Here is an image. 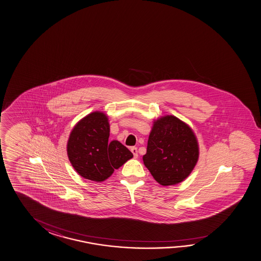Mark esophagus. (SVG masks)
I'll return each mask as SVG.
<instances>
[{"mask_svg":"<svg viewBox=\"0 0 261 261\" xmlns=\"http://www.w3.org/2000/svg\"><path fill=\"white\" fill-rule=\"evenodd\" d=\"M130 149H131V152L133 153L134 158H138V148H136V147H132V148H130Z\"/></svg>","mask_w":261,"mask_h":261,"instance_id":"1","label":"esophagus"}]
</instances>
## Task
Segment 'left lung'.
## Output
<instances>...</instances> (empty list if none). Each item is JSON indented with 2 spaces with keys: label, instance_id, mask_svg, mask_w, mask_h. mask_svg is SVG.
Instances as JSON below:
<instances>
[{
  "label": "left lung",
  "instance_id": "obj_1",
  "mask_svg": "<svg viewBox=\"0 0 261 261\" xmlns=\"http://www.w3.org/2000/svg\"><path fill=\"white\" fill-rule=\"evenodd\" d=\"M197 159L198 146L192 129L175 116L158 119L143 156L154 179L164 187L182 182L192 172Z\"/></svg>",
  "mask_w": 261,
  "mask_h": 261
}]
</instances>
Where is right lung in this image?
I'll use <instances>...</instances> for the list:
<instances>
[{"label": "right lung", "mask_w": 261, "mask_h": 261, "mask_svg": "<svg viewBox=\"0 0 261 261\" xmlns=\"http://www.w3.org/2000/svg\"><path fill=\"white\" fill-rule=\"evenodd\" d=\"M110 125L102 113H90L79 121L67 143L69 161L79 175L95 182L110 177L133 154L123 144L109 142Z\"/></svg>", "instance_id": "add662e5"}]
</instances>
